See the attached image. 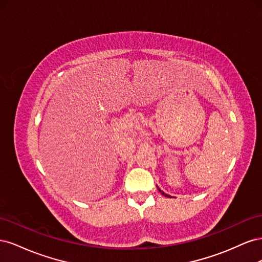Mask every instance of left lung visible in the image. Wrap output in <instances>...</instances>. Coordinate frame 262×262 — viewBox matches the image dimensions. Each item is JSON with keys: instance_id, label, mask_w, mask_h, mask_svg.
<instances>
[{"instance_id": "left-lung-1", "label": "left lung", "mask_w": 262, "mask_h": 262, "mask_svg": "<svg viewBox=\"0 0 262 262\" xmlns=\"http://www.w3.org/2000/svg\"><path fill=\"white\" fill-rule=\"evenodd\" d=\"M158 190H160V192H161V193H162V194H163V195H165V196H169V195H168V194H166V193H165V192H164V191H162V190H161V189H160V188H158Z\"/></svg>"}]
</instances>
